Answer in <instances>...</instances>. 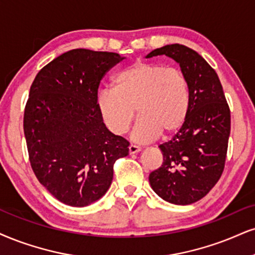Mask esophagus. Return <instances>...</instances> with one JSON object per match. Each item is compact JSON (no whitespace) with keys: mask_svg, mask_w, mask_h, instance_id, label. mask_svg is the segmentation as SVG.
Listing matches in <instances>:
<instances>
[{"mask_svg":"<svg viewBox=\"0 0 255 255\" xmlns=\"http://www.w3.org/2000/svg\"><path fill=\"white\" fill-rule=\"evenodd\" d=\"M142 150V147L140 146H137V145H133V144H131L130 146H128V152L131 153V155H133V153H138Z\"/></svg>","mask_w":255,"mask_h":255,"instance_id":"esophagus-1","label":"esophagus"}]
</instances>
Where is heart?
<instances>
[{
	"mask_svg": "<svg viewBox=\"0 0 255 255\" xmlns=\"http://www.w3.org/2000/svg\"><path fill=\"white\" fill-rule=\"evenodd\" d=\"M113 89L98 93L97 109L105 127L113 134L128 132L134 118L136 142L146 143L163 134L176 132L183 127L191 109L189 79L177 68L158 62L139 61L113 78Z\"/></svg>",
	"mask_w": 255,
	"mask_h": 255,
	"instance_id": "1",
	"label": "heart"
}]
</instances>
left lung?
Listing matches in <instances>:
<instances>
[{"label": "left lung", "instance_id": "obj_1", "mask_svg": "<svg viewBox=\"0 0 255 255\" xmlns=\"http://www.w3.org/2000/svg\"><path fill=\"white\" fill-rule=\"evenodd\" d=\"M157 55L180 64L191 86V109L180 131L159 145L163 164L150 174L149 182L163 200L185 206L206 196L224 172L231 110L218 74L199 53L174 43L146 58Z\"/></svg>", "mask_w": 255, "mask_h": 255}]
</instances>
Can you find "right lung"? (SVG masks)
I'll use <instances>...</instances> for the list:
<instances>
[{
	"label": "right lung",
	"instance_id": "obj_1",
	"mask_svg": "<svg viewBox=\"0 0 255 255\" xmlns=\"http://www.w3.org/2000/svg\"><path fill=\"white\" fill-rule=\"evenodd\" d=\"M118 53L72 49L41 68L30 86L23 130L36 178L55 199L85 207L108 191L128 142L106 128L97 109L100 80Z\"/></svg>",
	"mask_w": 255,
	"mask_h": 255
}]
</instances>
